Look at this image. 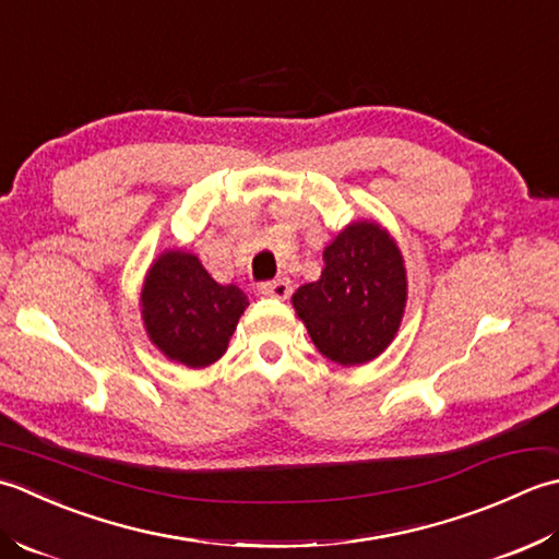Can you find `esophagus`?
Instances as JSON below:
<instances>
[{"instance_id": "esophagus-1", "label": "esophagus", "mask_w": 559, "mask_h": 559, "mask_svg": "<svg viewBox=\"0 0 559 559\" xmlns=\"http://www.w3.org/2000/svg\"><path fill=\"white\" fill-rule=\"evenodd\" d=\"M260 292L270 296V299L284 301V299H289L294 289H292V282L287 277H282V280H275V282H265L263 287H260Z\"/></svg>"}]
</instances>
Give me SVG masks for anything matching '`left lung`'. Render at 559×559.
Listing matches in <instances>:
<instances>
[{
    "label": "left lung",
    "mask_w": 559,
    "mask_h": 559,
    "mask_svg": "<svg viewBox=\"0 0 559 559\" xmlns=\"http://www.w3.org/2000/svg\"><path fill=\"white\" fill-rule=\"evenodd\" d=\"M321 277L292 296L316 349L340 367H359L385 352L407 306L401 248L373 219L349 222L323 250Z\"/></svg>",
    "instance_id": "obj_1"
}]
</instances>
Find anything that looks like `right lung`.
<instances>
[{
  "instance_id": "right-lung-1",
  "label": "right lung",
  "mask_w": 559,
  "mask_h": 559,
  "mask_svg": "<svg viewBox=\"0 0 559 559\" xmlns=\"http://www.w3.org/2000/svg\"><path fill=\"white\" fill-rule=\"evenodd\" d=\"M248 296L236 284H219L195 253L168 248L152 260L142 284L140 313L146 337L162 355L188 369H204L224 357Z\"/></svg>"
}]
</instances>
